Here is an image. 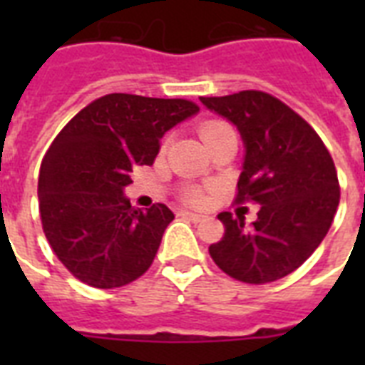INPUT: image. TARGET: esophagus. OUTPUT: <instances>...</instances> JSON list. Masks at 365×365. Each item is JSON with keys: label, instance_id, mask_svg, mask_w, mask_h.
<instances>
[{"label": "esophagus", "instance_id": "obj_1", "mask_svg": "<svg viewBox=\"0 0 365 365\" xmlns=\"http://www.w3.org/2000/svg\"><path fill=\"white\" fill-rule=\"evenodd\" d=\"M182 216L189 217V220H193V222H202L205 220V214H199V212H189V210H183Z\"/></svg>", "mask_w": 365, "mask_h": 365}]
</instances>
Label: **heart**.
I'll list each match as a JSON object with an SVG mask.
<instances>
[{"mask_svg": "<svg viewBox=\"0 0 365 365\" xmlns=\"http://www.w3.org/2000/svg\"><path fill=\"white\" fill-rule=\"evenodd\" d=\"M223 128H229V126L225 125V123H208V125L202 126V138L208 136V134H212V132L223 130ZM187 199L193 200V202H199L200 195L197 193V191H191V193H187Z\"/></svg>", "mask_w": 365, "mask_h": 365, "instance_id": "heart-1", "label": "heart"}]
</instances>
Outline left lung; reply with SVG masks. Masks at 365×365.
<instances>
[{
  "mask_svg": "<svg viewBox=\"0 0 365 365\" xmlns=\"http://www.w3.org/2000/svg\"><path fill=\"white\" fill-rule=\"evenodd\" d=\"M200 102L242 138L235 202L259 206L250 227L244 217L222 212L225 235L208 252L240 282H274L303 265L331 227L339 206L331 155L311 125L271 94L242 91Z\"/></svg>",
  "mask_w": 365,
  "mask_h": 365,
  "instance_id": "8db88e82",
  "label": "left lung"
}]
</instances>
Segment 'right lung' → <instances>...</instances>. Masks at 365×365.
I'll list each match as a JSON object with an SVG mask.
<instances>
[{
    "mask_svg": "<svg viewBox=\"0 0 365 365\" xmlns=\"http://www.w3.org/2000/svg\"><path fill=\"white\" fill-rule=\"evenodd\" d=\"M199 113L189 100L113 93L85 106L43 157L37 197L45 237L64 267L93 288H119L148 271L174 214L140 210L125 187L153 165L160 138Z\"/></svg>",
    "mask_w": 365,
    "mask_h": 365,
    "instance_id": "add662e5",
    "label": "right lung"
}]
</instances>
